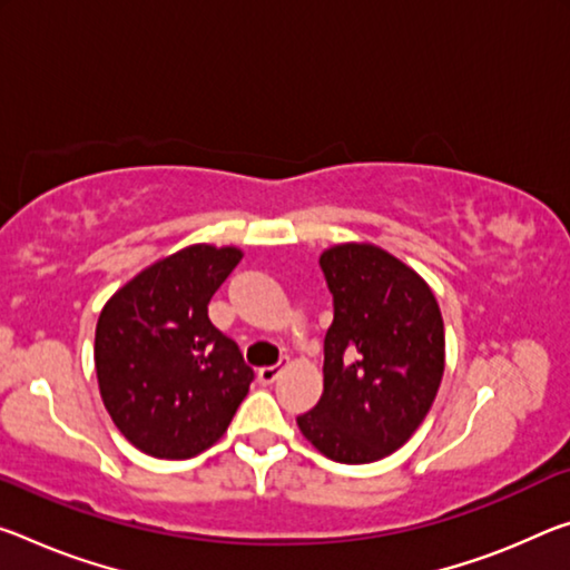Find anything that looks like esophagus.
Listing matches in <instances>:
<instances>
[{
	"mask_svg": "<svg viewBox=\"0 0 570 570\" xmlns=\"http://www.w3.org/2000/svg\"><path fill=\"white\" fill-rule=\"evenodd\" d=\"M282 373H284L282 365H266V367L258 370V381L264 383V385H271Z\"/></svg>",
	"mask_w": 570,
	"mask_h": 570,
	"instance_id": "34e87169",
	"label": "esophagus"
}]
</instances>
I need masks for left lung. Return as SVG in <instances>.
I'll return each instance as SVG.
<instances>
[{
    "instance_id": "left-lung-1",
    "label": "left lung",
    "mask_w": 570,
    "mask_h": 570,
    "mask_svg": "<svg viewBox=\"0 0 570 570\" xmlns=\"http://www.w3.org/2000/svg\"><path fill=\"white\" fill-rule=\"evenodd\" d=\"M320 266L334 306L324 391L296 423L332 462L370 464L426 419L444 375V320L429 284L383 248L342 243Z\"/></svg>"
}]
</instances>
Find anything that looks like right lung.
Returning a JSON list of instances; mask_svg holds the SVG:
<instances>
[{
	"instance_id": "right-lung-1",
	"label": "right lung",
	"mask_w": 570,
	"mask_h": 570,
	"mask_svg": "<svg viewBox=\"0 0 570 570\" xmlns=\"http://www.w3.org/2000/svg\"><path fill=\"white\" fill-rule=\"evenodd\" d=\"M233 246H189L121 286L96 324V375L108 415L157 459L210 449L248 395L253 370L213 327L207 304L238 266Z\"/></svg>"
}]
</instances>
